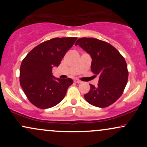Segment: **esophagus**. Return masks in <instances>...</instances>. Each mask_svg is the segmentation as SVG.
<instances>
[{
  "label": "esophagus",
  "mask_w": 147,
  "mask_h": 147,
  "mask_svg": "<svg viewBox=\"0 0 147 147\" xmlns=\"http://www.w3.org/2000/svg\"><path fill=\"white\" fill-rule=\"evenodd\" d=\"M74 82H75L76 84H80L81 82H82L80 80H79V79H75V80H74Z\"/></svg>",
  "instance_id": "esophagus-1"
}]
</instances>
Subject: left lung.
<instances>
[{"label":"left lung","instance_id":"8db88e82","mask_svg":"<svg viewBox=\"0 0 147 147\" xmlns=\"http://www.w3.org/2000/svg\"><path fill=\"white\" fill-rule=\"evenodd\" d=\"M77 45L90 55L91 70L99 75L98 86L90 84V90L84 98L96 107L111 105L122 95L127 84L129 72L125 59L113 45L97 38H79Z\"/></svg>","mask_w":147,"mask_h":147}]
</instances>
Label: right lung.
<instances>
[{
  "label": "right lung",
  "mask_w": 147,
  "mask_h": 147,
  "mask_svg": "<svg viewBox=\"0 0 147 147\" xmlns=\"http://www.w3.org/2000/svg\"><path fill=\"white\" fill-rule=\"evenodd\" d=\"M76 40V37L52 38L33 48L23 60L20 84L30 102L35 106L49 109L64 98L73 80L56 78L52 75V69L59 65Z\"/></svg>",
  "instance_id": "right-lung-1"
}]
</instances>
